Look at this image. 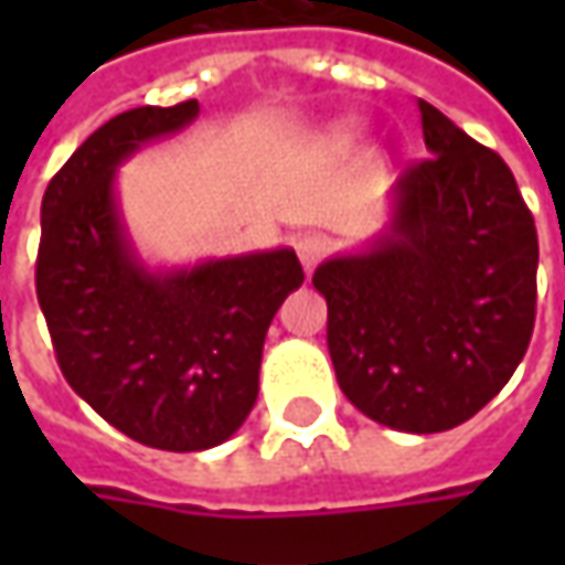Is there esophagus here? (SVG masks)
<instances>
[{"mask_svg":"<svg viewBox=\"0 0 565 565\" xmlns=\"http://www.w3.org/2000/svg\"><path fill=\"white\" fill-rule=\"evenodd\" d=\"M327 248H330V242H327L323 235H301V238L295 242V254H298V260H301L305 273L315 270L317 260L327 254Z\"/></svg>","mask_w":565,"mask_h":565,"instance_id":"34e87169","label":"esophagus"}]
</instances>
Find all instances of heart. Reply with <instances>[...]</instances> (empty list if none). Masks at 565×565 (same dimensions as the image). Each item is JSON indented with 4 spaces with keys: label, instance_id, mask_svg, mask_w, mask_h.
I'll use <instances>...</instances> for the list:
<instances>
[{
    "label": "heart",
    "instance_id": "heart-1",
    "mask_svg": "<svg viewBox=\"0 0 565 565\" xmlns=\"http://www.w3.org/2000/svg\"><path fill=\"white\" fill-rule=\"evenodd\" d=\"M352 135H355V128H349V125H345V128H337V138H342V141H349Z\"/></svg>",
    "mask_w": 565,
    "mask_h": 565
}]
</instances>
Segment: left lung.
Masks as SVG:
<instances>
[{"label": "left lung", "mask_w": 565, "mask_h": 565, "mask_svg": "<svg viewBox=\"0 0 565 565\" xmlns=\"http://www.w3.org/2000/svg\"><path fill=\"white\" fill-rule=\"evenodd\" d=\"M418 109L430 160L396 179L377 235L311 282L345 399L383 427L440 434L481 412L529 349L537 232L510 166Z\"/></svg>", "instance_id": "obj_1"}]
</instances>
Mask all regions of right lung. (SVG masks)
Instances as JSON below:
<instances>
[{"label": "right lung", "mask_w": 565, "mask_h": 565, "mask_svg": "<svg viewBox=\"0 0 565 565\" xmlns=\"http://www.w3.org/2000/svg\"><path fill=\"white\" fill-rule=\"evenodd\" d=\"M198 99L97 128L40 206L36 298L65 380L125 437L169 452L226 444L257 402L279 305L305 282L292 248L150 267L119 201V166L198 119Z\"/></svg>", "instance_id": "right-lung-1"}]
</instances>
